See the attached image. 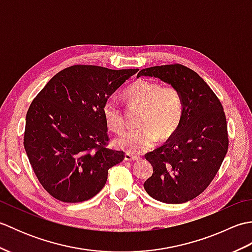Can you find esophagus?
<instances>
[{
    "label": "esophagus",
    "instance_id": "34e87169",
    "mask_svg": "<svg viewBox=\"0 0 252 252\" xmlns=\"http://www.w3.org/2000/svg\"><path fill=\"white\" fill-rule=\"evenodd\" d=\"M125 160H126V161H137V160H140V157L133 156V155L126 153L125 156Z\"/></svg>",
    "mask_w": 252,
    "mask_h": 252
}]
</instances>
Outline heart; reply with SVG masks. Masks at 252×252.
<instances>
[{"mask_svg":"<svg viewBox=\"0 0 252 252\" xmlns=\"http://www.w3.org/2000/svg\"><path fill=\"white\" fill-rule=\"evenodd\" d=\"M131 105L141 107L138 129L127 130L116 138L115 145L131 155L147 152L161 138L172 136L183 119L184 101L180 91L172 84L161 85L157 81L138 80L125 91ZM103 117L108 129L120 133L126 121L121 106L115 98L103 105Z\"/></svg>","mask_w":252,"mask_h":252,"instance_id":"heart-1","label":"heart"}]
</instances>
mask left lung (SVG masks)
Returning <instances> with one entry per match:
<instances>
[{
	"instance_id": "1",
	"label": "left lung",
	"mask_w": 252,
	"mask_h": 252,
	"mask_svg": "<svg viewBox=\"0 0 252 252\" xmlns=\"http://www.w3.org/2000/svg\"><path fill=\"white\" fill-rule=\"evenodd\" d=\"M159 78L180 91L184 114L164 145L145 155L154 173L144 189L154 199L183 203L205 190L227 153L226 117L220 99L199 74L181 63L142 69L137 77Z\"/></svg>"
}]
</instances>
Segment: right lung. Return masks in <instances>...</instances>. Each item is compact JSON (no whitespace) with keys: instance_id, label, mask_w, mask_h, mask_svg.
Masks as SVG:
<instances>
[{"instance_id":"1","label":"right lung","mask_w":252,"mask_h":252,"mask_svg":"<svg viewBox=\"0 0 252 252\" xmlns=\"http://www.w3.org/2000/svg\"><path fill=\"white\" fill-rule=\"evenodd\" d=\"M138 69L73 65L40 91L26 116L24 146L44 189L63 202L89 200L125 159L110 149L103 105Z\"/></svg>"}]
</instances>
